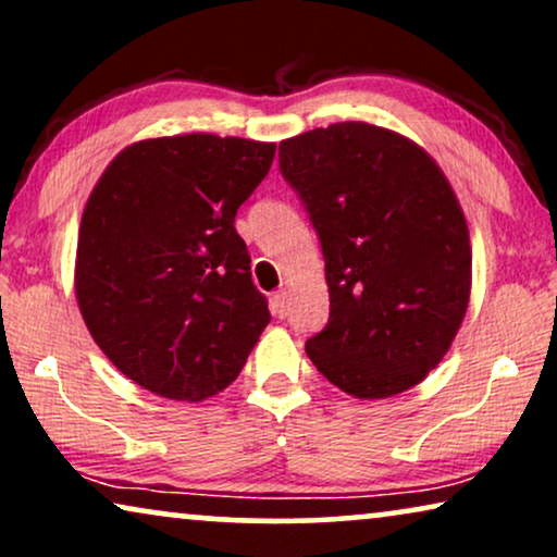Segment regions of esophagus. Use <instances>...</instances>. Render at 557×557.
<instances>
[{
	"instance_id": "esophagus-1",
	"label": "esophagus",
	"mask_w": 557,
	"mask_h": 557,
	"mask_svg": "<svg viewBox=\"0 0 557 557\" xmlns=\"http://www.w3.org/2000/svg\"><path fill=\"white\" fill-rule=\"evenodd\" d=\"M288 307H292V296H288V292L284 288V292H276L273 294L271 299V309L273 314H276L278 319H284L288 314Z\"/></svg>"
}]
</instances>
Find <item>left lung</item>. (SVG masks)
Returning a JSON list of instances; mask_svg holds the SVG:
<instances>
[{"instance_id":"1","label":"left lung","mask_w":557,"mask_h":557,"mask_svg":"<svg viewBox=\"0 0 557 557\" xmlns=\"http://www.w3.org/2000/svg\"><path fill=\"white\" fill-rule=\"evenodd\" d=\"M324 253L330 322L314 368L355 398L421 383L469 307V227L446 174L408 136L342 121L278 144Z\"/></svg>"}]
</instances>
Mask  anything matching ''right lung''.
I'll return each mask as SVG.
<instances>
[{
  "instance_id": "add662e5",
  "label": "right lung",
  "mask_w": 557,
  "mask_h": 557,
  "mask_svg": "<svg viewBox=\"0 0 557 557\" xmlns=\"http://www.w3.org/2000/svg\"><path fill=\"white\" fill-rule=\"evenodd\" d=\"M276 144L215 134L136 141L90 193L75 299L103 355L170 400H205L238 377L271 322L235 212Z\"/></svg>"
}]
</instances>
